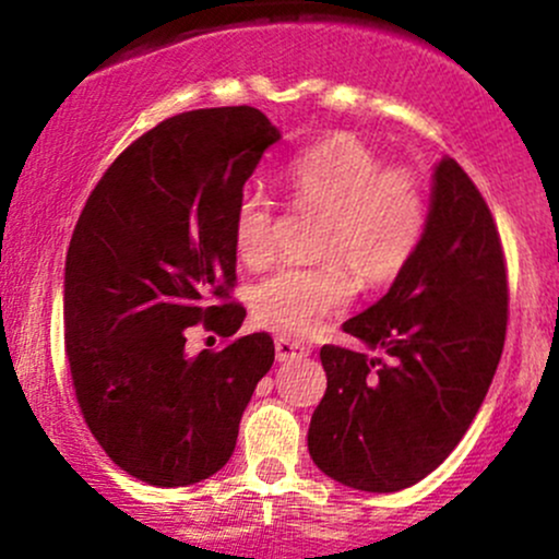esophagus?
<instances>
[{"label":"esophagus","instance_id":"esophagus-1","mask_svg":"<svg viewBox=\"0 0 559 559\" xmlns=\"http://www.w3.org/2000/svg\"><path fill=\"white\" fill-rule=\"evenodd\" d=\"M275 357H278V362L301 360V357H310V346L305 342H297V338L278 336L275 338Z\"/></svg>","mask_w":559,"mask_h":559}]
</instances>
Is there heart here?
<instances>
[{
  "label": "heart",
  "mask_w": 559,
  "mask_h": 559,
  "mask_svg": "<svg viewBox=\"0 0 559 559\" xmlns=\"http://www.w3.org/2000/svg\"><path fill=\"white\" fill-rule=\"evenodd\" d=\"M294 202L323 213L318 267H278L254 286L258 316L273 329L307 336L355 297V278L383 284L400 275L420 249L428 202L418 176L383 168L381 157L355 136L323 139L288 163ZM236 258L265 265L273 258V202L243 191L234 213Z\"/></svg>",
  "instance_id": "b5f03b06"
}]
</instances>
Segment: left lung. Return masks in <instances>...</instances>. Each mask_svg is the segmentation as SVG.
<instances>
[{"label":"left lung","mask_w":559,"mask_h":559,"mask_svg":"<svg viewBox=\"0 0 559 559\" xmlns=\"http://www.w3.org/2000/svg\"><path fill=\"white\" fill-rule=\"evenodd\" d=\"M344 331L386 352V362L342 346L320 349L329 389L307 431L310 457L349 489H407L444 463L471 428L507 331L497 226L452 157L433 165L420 249Z\"/></svg>","instance_id":"left-lung-1"}]
</instances>
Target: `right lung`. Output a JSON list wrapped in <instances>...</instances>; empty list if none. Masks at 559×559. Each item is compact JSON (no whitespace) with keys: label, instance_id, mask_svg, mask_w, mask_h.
<instances>
[{"label":"right lung","instance_id":"add662e5","mask_svg":"<svg viewBox=\"0 0 559 559\" xmlns=\"http://www.w3.org/2000/svg\"><path fill=\"white\" fill-rule=\"evenodd\" d=\"M281 131L254 107L173 115L110 165L66 258V349L79 407L115 465L150 486H191L234 454L267 333L186 355V329H241L234 213Z\"/></svg>","mask_w":559,"mask_h":559}]
</instances>
